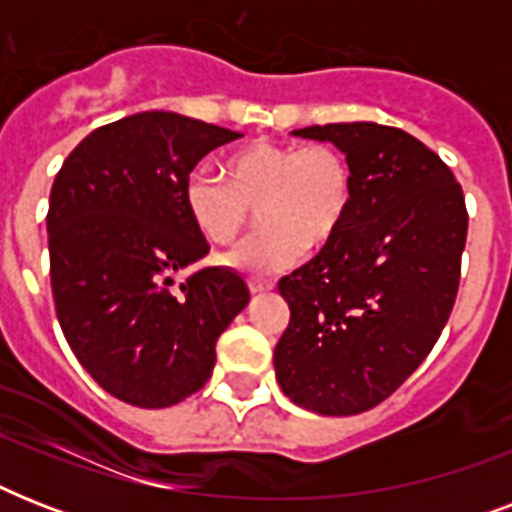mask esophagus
I'll return each mask as SVG.
<instances>
[{
	"label": "esophagus",
	"instance_id": "1",
	"mask_svg": "<svg viewBox=\"0 0 512 512\" xmlns=\"http://www.w3.org/2000/svg\"><path fill=\"white\" fill-rule=\"evenodd\" d=\"M271 289H273V281L249 279V292H252V295H263V292H271Z\"/></svg>",
	"mask_w": 512,
	"mask_h": 512
}]
</instances>
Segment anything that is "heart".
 Masks as SVG:
<instances>
[{"label":"heart","instance_id":"b5f03b06","mask_svg":"<svg viewBox=\"0 0 512 512\" xmlns=\"http://www.w3.org/2000/svg\"><path fill=\"white\" fill-rule=\"evenodd\" d=\"M350 167L324 143L276 146L252 143L223 162V177L193 172L185 180V209L212 244H228L249 223V207L260 209L263 228L225 252L239 271H281L305 252L327 247L348 215Z\"/></svg>","mask_w":512,"mask_h":512}]
</instances>
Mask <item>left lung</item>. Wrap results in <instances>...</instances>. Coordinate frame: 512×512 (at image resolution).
Instances as JSON below:
<instances>
[{"instance_id":"obj_1","label":"left lung","mask_w":512,"mask_h":512,"mask_svg":"<svg viewBox=\"0 0 512 512\" xmlns=\"http://www.w3.org/2000/svg\"><path fill=\"white\" fill-rule=\"evenodd\" d=\"M292 135L342 151L353 193L335 239L279 281L289 327L273 366L297 406L348 417L385 401L446 327L468 239L465 196L438 154L396 127L342 122Z\"/></svg>"}]
</instances>
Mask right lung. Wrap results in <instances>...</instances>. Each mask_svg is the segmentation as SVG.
I'll return each instance as SVG.
<instances>
[{
    "label": "right lung",
    "instance_id": "right-lung-1",
    "mask_svg": "<svg viewBox=\"0 0 512 512\" xmlns=\"http://www.w3.org/2000/svg\"><path fill=\"white\" fill-rule=\"evenodd\" d=\"M241 132L175 111H143L90 132L50 191L55 311L100 388L164 409L204 388L217 337L249 303L231 268L175 276L207 255L185 209V180Z\"/></svg>",
    "mask_w": 512,
    "mask_h": 512
}]
</instances>
